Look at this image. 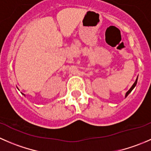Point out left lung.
<instances>
[{
  "instance_id": "left-lung-1",
  "label": "left lung",
  "mask_w": 151,
  "mask_h": 151,
  "mask_svg": "<svg viewBox=\"0 0 151 151\" xmlns=\"http://www.w3.org/2000/svg\"><path fill=\"white\" fill-rule=\"evenodd\" d=\"M137 79H138V77H137V79H136V81H135V82H134V84H133V85H132V87H131V88H130V89H129V91H127V92H126V96H125V97H127V96H128V95H129V93H131V92H132V90H133V89H134V87H135V86H136L137 83Z\"/></svg>"
}]
</instances>
